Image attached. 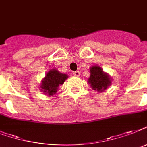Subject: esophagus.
<instances>
[{
  "label": "esophagus",
  "instance_id": "34e87169",
  "mask_svg": "<svg viewBox=\"0 0 147 147\" xmlns=\"http://www.w3.org/2000/svg\"><path fill=\"white\" fill-rule=\"evenodd\" d=\"M72 74H73L74 76H77V77H78V76H80V72L78 71H72Z\"/></svg>",
  "mask_w": 147,
  "mask_h": 147
}]
</instances>
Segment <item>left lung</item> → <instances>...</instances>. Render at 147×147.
I'll use <instances>...</instances> for the list:
<instances>
[{"instance_id":"left-lung-1","label":"left lung","mask_w":147,"mask_h":147,"mask_svg":"<svg viewBox=\"0 0 147 147\" xmlns=\"http://www.w3.org/2000/svg\"><path fill=\"white\" fill-rule=\"evenodd\" d=\"M93 90L101 92L106 90L111 84V78L107 73L103 71L100 66L93 65L90 68V77L88 80Z\"/></svg>"}]
</instances>
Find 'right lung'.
<instances>
[{
    "instance_id": "obj_1",
    "label": "right lung",
    "mask_w": 147,
    "mask_h": 147,
    "mask_svg": "<svg viewBox=\"0 0 147 147\" xmlns=\"http://www.w3.org/2000/svg\"><path fill=\"white\" fill-rule=\"evenodd\" d=\"M68 76L61 73L56 69H51L47 73L40 85V91L45 94L52 96L57 92L59 86L62 85L67 79Z\"/></svg>"
}]
</instances>
